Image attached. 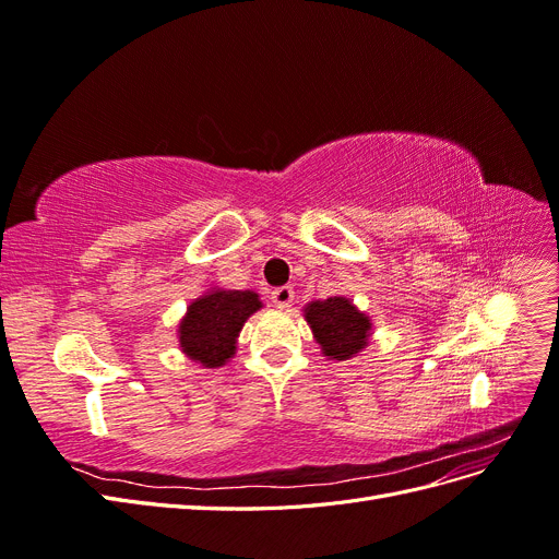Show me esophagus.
Wrapping results in <instances>:
<instances>
[{"instance_id":"34e87169","label":"esophagus","mask_w":559,"mask_h":559,"mask_svg":"<svg viewBox=\"0 0 559 559\" xmlns=\"http://www.w3.org/2000/svg\"><path fill=\"white\" fill-rule=\"evenodd\" d=\"M270 300H273L280 310L289 308L294 302V289L292 286H277V289L270 292Z\"/></svg>"}]
</instances>
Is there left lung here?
I'll return each mask as SVG.
<instances>
[{"instance_id":"left-lung-1","label":"left lung","mask_w":559,"mask_h":559,"mask_svg":"<svg viewBox=\"0 0 559 559\" xmlns=\"http://www.w3.org/2000/svg\"><path fill=\"white\" fill-rule=\"evenodd\" d=\"M306 321L324 357L347 361L368 345L370 319L345 296L312 300L306 306Z\"/></svg>"}]
</instances>
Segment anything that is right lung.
<instances>
[{"mask_svg": "<svg viewBox=\"0 0 559 559\" xmlns=\"http://www.w3.org/2000/svg\"><path fill=\"white\" fill-rule=\"evenodd\" d=\"M263 308L259 294L212 289L195 298L179 324V347L205 368L224 366L233 354L245 321Z\"/></svg>", "mask_w": 559, "mask_h": 559, "instance_id": "right-lung-1", "label": "right lung"}]
</instances>
